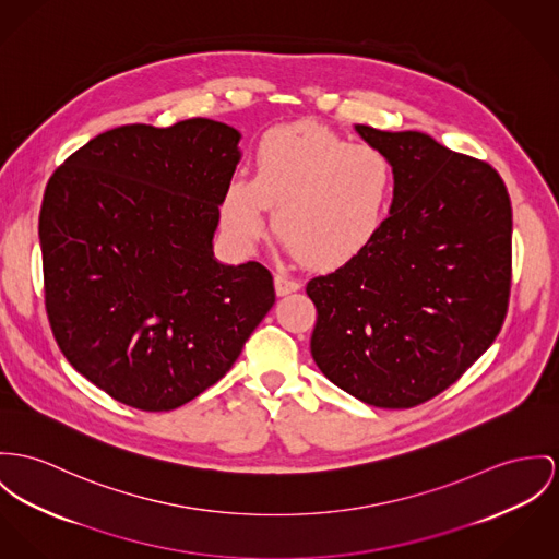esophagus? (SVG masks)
Instances as JSON below:
<instances>
[{
    "label": "esophagus",
    "mask_w": 559,
    "mask_h": 559,
    "mask_svg": "<svg viewBox=\"0 0 559 559\" xmlns=\"http://www.w3.org/2000/svg\"><path fill=\"white\" fill-rule=\"evenodd\" d=\"M274 289H276V296H287V294H294L300 289V283L296 278H289L285 274H276L274 276Z\"/></svg>",
    "instance_id": "1"
}]
</instances>
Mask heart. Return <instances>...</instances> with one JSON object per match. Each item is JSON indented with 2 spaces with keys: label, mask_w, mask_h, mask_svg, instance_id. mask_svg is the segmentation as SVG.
<instances>
[{
  "label": "heart",
  "mask_w": 559,
  "mask_h": 559,
  "mask_svg": "<svg viewBox=\"0 0 559 559\" xmlns=\"http://www.w3.org/2000/svg\"><path fill=\"white\" fill-rule=\"evenodd\" d=\"M253 168V178L234 176L221 198L223 231L238 247L263 236L265 209H274L278 240L317 270L353 263L385 229L397 173L374 144L300 121L265 131Z\"/></svg>",
  "instance_id": "heart-1"
}]
</instances>
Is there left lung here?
Masks as SVG:
<instances>
[{
    "label": "left lung",
    "instance_id": "obj_1",
    "mask_svg": "<svg viewBox=\"0 0 559 559\" xmlns=\"http://www.w3.org/2000/svg\"><path fill=\"white\" fill-rule=\"evenodd\" d=\"M391 157L397 185L377 242L306 285L319 370L379 408H413L491 346L511 296L513 211L489 164L421 131L355 126Z\"/></svg>",
    "mask_w": 559,
    "mask_h": 559
}]
</instances>
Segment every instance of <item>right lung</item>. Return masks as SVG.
<instances>
[{
  "instance_id": "add662e5",
  "label": "right lung",
  "mask_w": 559,
  "mask_h": 559,
  "mask_svg": "<svg viewBox=\"0 0 559 559\" xmlns=\"http://www.w3.org/2000/svg\"><path fill=\"white\" fill-rule=\"evenodd\" d=\"M238 142L211 119L123 126L88 140L46 185L52 336L86 381L131 408L173 411L215 385L276 300L261 263L213 258Z\"/></svg>"
}]
</instances>
